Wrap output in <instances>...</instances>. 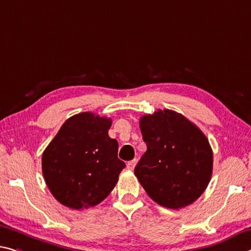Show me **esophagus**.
Masks as SVG:
<instances>
[{"instance_id":"1","label":"esophagus","mask_w":251,"mask_h":251,"mask_svg":"<svg viewBox=\"0 0 251 251\" xmlns=\"http://www.w3.org/2000/svg\"><path fill=\"white\" fill-rule=\"evenodd\" d=\"M136 160H132V161H129V162H127V169H129V170H134V168H135V165H136Z\"/></svg>"}]
</instances>
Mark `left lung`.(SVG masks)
<instances>
[{
    "label": "left lung",
    "mask_w": 251,
    "mask_h": 251,
    "mask_svg": "<svg viewBox=\"0 0 251 251\" xmlns=\"http://www.w3.org/2000/svg\"><path fill=\"white\" fill-rule=\"evenodd\" d=\"M140 127L147 151L134 173L146 193L169 209L193 203L212 176L208 138L188 118L170 109L144 115Z\"/></svg>",
    "instance_id": "8db88e82"
}]
</instances>
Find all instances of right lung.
<instances>
[{
	"label": "right lung",
	"mask_w": 251,
	"mask_h": 251,
	"mask_svg": "<svg viewBox=\"0 0 251 251\" xmlns=\"http://www.w3.org/2000/svg\"><path fill=\"white\" fill-rule=\"evenodd\" d=\"M111 118L80 113L63 123L42 154L48 188L61 204L80 210L109 196L125 163L118 143L108 136Z\"/></svg>",
	"instance_id": "obj_1"
}]
</instances>
